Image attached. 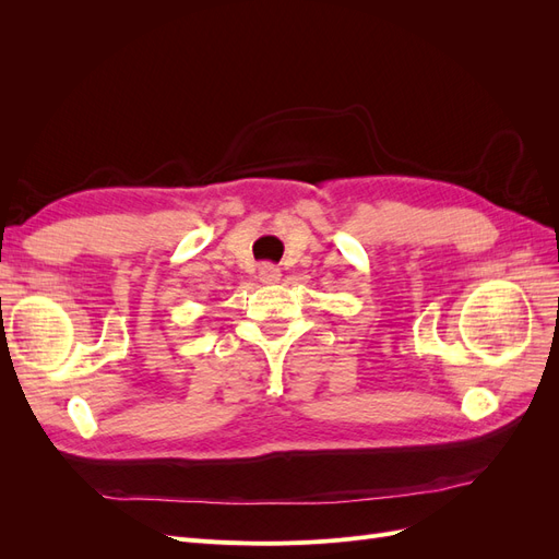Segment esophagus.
Instances as JSON below:
<instances>
[{
    "label": "esophagus",
    "instance_id": "obj_1",
    "mask_svg": "<svg viewBox=\"0 0 559 559\" xmlns=\"http://www.w3.org/2000/svg\"><path fill=\"white\" fill-rule=\"evenodd\" d=\"M259 280L263 284H277L282 280V270L277 265H273V263H263L259 267Z\"/></svg>",
    "mask_w": 559,
    "mask_h": 559
}]
</instances>
